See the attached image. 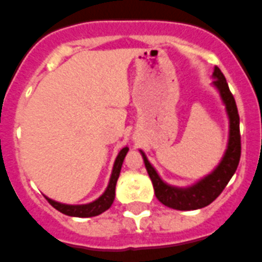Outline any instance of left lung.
Wrapping results in <instances>:
<instances>
[{"mask_svg":"<svg viewBox=\"0 0 262 262\" xmlns=\"http://www.w3.org/2000/svg\"><path fill=\"white\" fill-rule=\"evenodd\" d=\"M213 78H214L213 85L219 89L229 118L228 148L225 151L223 161L215 167L214 171L188 188L171 187V185L163 183L161 177L158 176L157 170L148 162L145 154L141 151L145 169L148 171L149 179L152 181L154 189H155V196L165 206L176 209V210H196V209H202V207L210 205L227 187L233 173L236 171L239 161H241V148L242 147H241L239 114H237L236 103H235L232 93L229 91L224 74L221 73L219 67L214 69Z\"/></svg>","mask_w":262,"mask_h":262,"instance_id":"8db88e82","label":"left lung"}]
</instances>
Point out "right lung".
Wrapping results in <instances>:
<instances>
[{"label":"right lung","mask_w":262,"mask_h":262,"mask_svg":"<svg viewBox=\"0 0 262 262\" xmlns=\"http://www.w3.org/2000/svg\"><path fill=\"white\" fill-rule=\"evenodd\" d=\"M127 151H129L127 147L119 151L117 159H115V163H114L108 187L104 191V193L99 199H96L95 202L88 203V205H64V203L55 202L49 198H47V201L55 207L56 210H59L60 213L66 215H71V217H93V215L101 214L103 211L111 207L114 199H115V185H117L118 177L121 173V167H122L123 159L126 157Z\"/></svg>","instance_id":"obj_1"}]
</instances>
